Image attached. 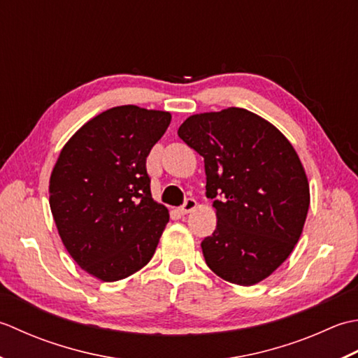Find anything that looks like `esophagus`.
<instances>
[{"label":"esophagus","instance_id":"obj_1","mask_svg":"<svg viewBox=\"0 0 358 358\" xmlns=\"http://www.w3.org/2000/svg\"><path fill=\"white\" fill-rule=\"evenodd\" d=\"M198 207V202H196L194 199H192V198H188L185 202H184V206H182L180 208H179V211L182 215H188V213H192V211Z\"/></svg>","mask_w":358,"mask_h":358}]
</instances>
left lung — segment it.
Here are the masks:
<instances>
[{
  "mask_svg": "<svg viewBox=\"0 0 358 358\" xmlns=\"http://www.w3.org/2000/svg\"><path fill=\"white\" fill-rule=\"evenodd\" d=\"M178 136L203 157L216 230L202 241L222 280L253 286L289 258L308 216L309 182L295 148L271 122L244 108L194 114Z\"/></svg>",
  "mask_w": 358,
  "mask_h": 358,
  "instance_id": "1",
  "label": "left lung"
}]
</instances>
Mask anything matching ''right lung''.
Returning <instances> with one entry per match:
<instances>
[{"instance_id":"1","label":"right lung","mask_w":358,"mask_h":358,"mask_svg":"<svg viewBox=\"0 0 358 358\" xmlns=\"http://www.w3.org/2000/svg\"><path fill=\"white\" fill-rule=\"evenodd\" d=\"M171 114L115 106L86 122L62 148L49 179L58 235L77 264L113 282L156 252L169 210L151 196L147 157Z\"/></svg>"}]
</instances>
